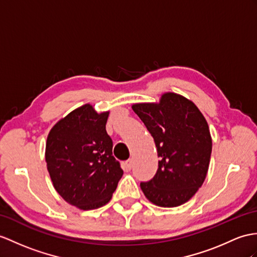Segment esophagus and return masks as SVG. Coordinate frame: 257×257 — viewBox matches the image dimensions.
Wrapping results in <instances>:
<instances>
[{"instance_id":"esophagus-1","label":"esophagus","mask_w":257,"mask_h":257,"mask_svg":"<svg viewBox=\"0 0 257 257\" xmlns=\"http://www.w3.org/2000/svg\"><path fill=\"white\" fill-rule=\"evenodd\" d=\"M132 166H133L132 159H128L127 161H125V164H124V170H125V171H130L131 169H132Z\"/></svg>"}]
</instances>
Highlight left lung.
<instances>
[{"label": "left lung", "instance_id": "left-lung-1", "mask_svg": "<svg viewBox=\"0 0 257 257\" xmlns=\"http://www.w3.org/2000/svg\"><path fill=\"white\" fill-rule=\"evenodd\" d=\"M157 147L158 170L141 189L160 207H177L191 199L207 176L211 136L207 121L191 100L166 92L158 103H135Z\"/></svg>", "mask_w": 257, "mask_h": 257}]
</instances>
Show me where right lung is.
<instances>
[{
    "mask_svg": "<svg viewBox=\"0 0 257 257\" xmlns=\"http://www.w3.org/2000/svg\"><path fill=\"white\" fill-rule=\"evenodd\" d=\"M109 111L97 113L87 103L61 118L48 135L46 161L54 189L79 209L107 204L123 176L105 131Z\"/></svg>",
    "mask_w": 257,
    "mask_h": 257,
    "instance_id": "add662e5",
    "label": "right lung"
}]
</instances>
